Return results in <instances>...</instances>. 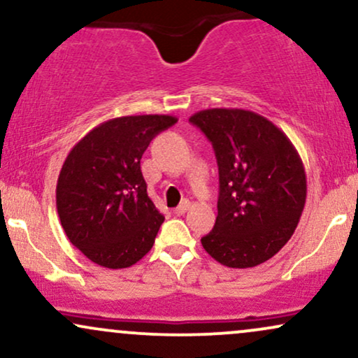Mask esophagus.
Here are the masks:
<instances>
[{
    "label": "esophagus",
    "instance_id": "1",
    "mask_svg": "<svg viewBox=\"0 0 358 358\" xmlns=\"http://www.w3.org/2000/svg\"><path fill=\"white\" fill-rule=\"evenodd\" d=\"M188 208H190V202H188V200H183V202L175 208V213H176V215H183V213L187 212Z\"/></svg>",
    "mask_w": 358,
    "mask_h": 358
}]
</instances>
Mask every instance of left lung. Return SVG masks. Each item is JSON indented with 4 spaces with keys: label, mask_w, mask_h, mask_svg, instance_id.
<instances>
[{
    "label": "left lung",
    "mask_w": 358,
    "mask_h": 358,
    "mask_svg": "<svg viewBox=\"0 0 358 358\" xmlns=\"http://www.w3.org/2000/svg\"><path fill=\"white\" fill-rule=\"evenodd\" d=\"M190 122L212 143L219 165V213L203 249L227 268L262 264L291 239L305 208L306 173L296 148L252 110L205 109Z\"/></svg>",
    "instance_id": "8db88e82"
}]
</instances>
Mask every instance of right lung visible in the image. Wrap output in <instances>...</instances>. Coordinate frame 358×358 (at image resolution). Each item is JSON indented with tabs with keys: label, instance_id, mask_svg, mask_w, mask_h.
<instances>
[{
	"label": "right lung",
	"instance_id": "1",
	"mask_svg": "<svg viewBox=\"0 0 358 358\" xmlns=\"http://www.w3.org/2000/svg\"><path fill=\"white\" fill-rule=\"evenodd\" d=\"M178 119L166 114L102 122L72 148L57 182V212L69 241L102 268L136 264L165 217L148 196L141 156Z\"/></svg>",
	"mask_w": 358,
	"mask_h": 358
}]
</instances>
